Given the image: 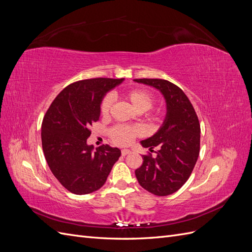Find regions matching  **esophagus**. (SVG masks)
I'll return each mask as SVG.
<instances>
[{"label": "esophagus", "mask_w": 252, "mask_h": 252, "mask_svg": "<svg viewBox=\"0 0 252 252\" xmlns=\"http://www.w3.org/2000/svg\"><path fill=\"white\" fill-rule=\"evenodd\" d=\"M122 156H123V157H125V156H127V155H129V154H130V150H129V149H122Z\"/></svg>", "instance_id": "34e87169"}]
</instances>
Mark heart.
<instances>
[{
	"label": "heart",
	"instance_id": "b5f03b06",
	"mask_svg": "<svg viewBox=\"0 0 252 252\" xmlns=\"http://www.w3.org/2000/svg\"><path fill=\"white\" fill-rule=\"evenodd\" d=\"M125 100L131 105V107L136 112L147 111L154 102V97L151 94L144 89H133L128 91L124 94ZM112 106V96L106 95L101 103V114L103 117H107ZM142 133L141 129L135 126L117 125L110 129L109 134L112 142L119 146H126L130 144L132 140Z\"/></svg>",
	"mask_w": 252,
	"mask_h": 252
}]
</instances>
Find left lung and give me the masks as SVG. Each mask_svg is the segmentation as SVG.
<instances>
[{"mask_svg":"<svg viewBox=\"0 0 252 252\" xmlns=\"http://www.w3.org/2000/svg\"><path fill=\"white\" fill-rule=\"evenodd\" d=\"M133 81L158 90L166 103L162 126L150 138L140 142L150 151L158 147L157 157L143 156L135 177L147 191L158 196L169 195L185 184L199 158V119L184 91L174 84L161 79Z\"/></svg>","mask_w":252,"mask_h":252,"instance_id":"8db88e82","label":"left lung"}]
</instances>
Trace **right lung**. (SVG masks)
<instances>
[{
  "instance_id": "add662e5",
  "label": "right lung",
  "mask_w": 252,
  "mask_h": 252,
  "mask_svg": "<svg viewBox=\"0 0 252 252\" xmlns=\"http://www.w3.org/2000/svg\"><path fill=\"white\" fill-rule=\"evenodd\" d=\"M124 79H90L64 88L50 105L42 123V146L53 175L68 191L87 194L100 189L121 157L109 145H88L90 126L101 114L106 94Z\"/></svg>"
}]
</instances>
